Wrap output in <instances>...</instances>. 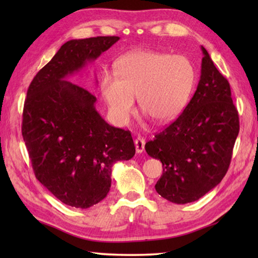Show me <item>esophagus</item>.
<instances>
[{"label": "esophagus", "mask_w": 258, "mask_h": 258, "mask_svg": "<svg viewBox=\"0 0 258 258\" xmlns=\"http://www.w3.org/2000/svg\"><path fill=\"white\" fill-rule=\"evenodd\" d=\"M144 147H145V140L143 138H141V136H138L135 140L136 152H138L139 154H141V153H143Z\"/></svg>", "instance_id": "esophagus-1"}]
</instances>
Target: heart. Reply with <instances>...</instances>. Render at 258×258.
Segmentation results:
<instances>
[{
    "instance_id": "1",
    "label": "heart",
    "mask_w": 258,
    "mask_h": 258,
    "mask_svg": "<svg viewBox=\"0 0 258 258\" xmlns=\"http://www.w3.org/2000/svg\"><path fill=\"white\" fill-rule=\"evenodd\" d=\"M115 74H105L101 93L111 117L118 125L128 122L138 97L140 108L157 123L177 117L194 85L193 65L182 55L135 51L120 57Z\"/></svg>"
}]
</instances>
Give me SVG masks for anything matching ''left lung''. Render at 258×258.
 Instances as JSON below:
<instances>
[{
  "mask_svg": "<svg viewBox=\"0 0 258 258\" xmlns=\"http://www.w3.org/2000/svg\"><path fill=\"white\" fill-rule=\"evenodd\" d=\"M201 50V79L193 97L176 120L145 144L147 154L163 164L155 189L175 204L195 202L221 183L239 132L228 81Z\"/></svg>",
  "mask_w": 258,
  "mask_h": 258,
  "instance_id": "1",
  "label": "left lung"
}]
</instances>
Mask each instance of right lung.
I'll return each mask as SVG.
<instances>
[{"label": "right lung", "mask_w": 258, "mask_h": 258, "mask_svg": "<svg viewBox=\"0 0 258 258\" xmlns=\"http://www.w3.org/2000/svg\"><path fill=\"white\" fill-rule=\"evenodd\" d=\"M118 40L97 36L68 41L27 90L22 135L33 171L69 206L89 208L105 199L114 164L135 155L130 131L107 124L96 111V97L67 81Z\"/></svg>", "instance_id": "right-lung-1"}]
</instances>
